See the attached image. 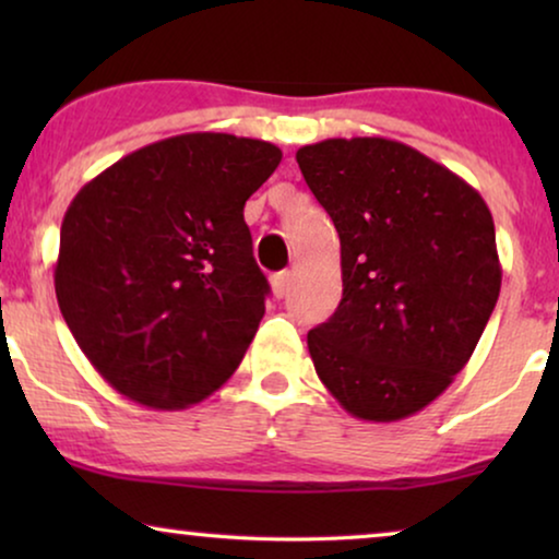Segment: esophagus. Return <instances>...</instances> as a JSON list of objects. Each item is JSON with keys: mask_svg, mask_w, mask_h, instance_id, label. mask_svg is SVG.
I'll return each mask as SVG.
<instances>
[{"mask_svg": "<svg viewBox=\"0 0 559 559\" xmlns=\"http://www.w3.org/2000/svg\"><path fill=\"white\" fill-rule=\"evenodd\" d=\"M289 282H293V274H289V272L272 274V293H274V297H285L289 293Z\"/></svg>", "mask_w": 559, "mask_h": 559, "instance_id": "esophagus-1", "label": "esophagus"}]
</instances>
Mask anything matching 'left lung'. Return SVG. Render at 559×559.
<instances>
[{
	"instance_id": "obj_1",
	"label": "left lung",
	"mask_w": 559,
	"mask_h": 559,
	"mask_svg": "<svg viewBox=\"0 0 559 559\" xmlns=\"http://www.w3.org/2000/svg\"><path fill=\"white\" fill-rule=\"evenodd\" d=\"M295 157L341 239L338 310L308 333L318 377L358 419L415 415L468 364L499 300L491 211L448 167L384 136Z\"/></svg>"
}]
</instances>
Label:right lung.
I'll list each match as a JSON object with an SVG mask.
<instances>
[{"mask_svg":"<svg viewBox=\"0 0 559 559\" xmlns=\"http://www.w3.org/2000/svg\"><path fill=\"white\" fill-rule=\"evenodd\" d=\"M280 147L178 134L86 182L60 226L56 295L94 369L152 409H186L239 369L270 282L243 221Z\"/></svg>","mask_w":559,"mask_h":559,"instance_id":"1","label":"right lung"}]
</instances>
